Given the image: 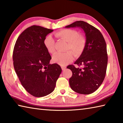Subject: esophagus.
I'll use <instances>...</instances> for the list:
<instances>
[{
	"instance_id": "34e87169",
	"label": "esophagus",
	"mask_w": 123,
	"mask_h": 123,
	"mask_svg": "<svg viewBox=\"0 0 123 123\" xmlns=\"http://www.w3.org/2000/svg\"><path fill=\"white\" fill-rule=\"evenodd\" d=\"M61 68H62V70H64L66 69V67H64V66H62L61 67Z\"/></svg>"
}]
</instances>
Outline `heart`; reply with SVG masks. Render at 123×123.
Here are the masks:
<instances>
[{
    "label": "heart",
    "instance_id": "1",
    "mask_svg": "<svg viewBox=\"0 0 123 123\" xmlns=\"http://www.w3.org/2000/svg\"><path fill=\"white\" fill-rule=\"evenodd\" d=\"M56 38L67 42V50H71L76 56L80 55L85 49L86 39L83 36L78 35L76 31L69 29L60 30L54 33ZM44 45L50 54L55 53V42L51 36H48L44 40ZM73 53L68 51L64 53H57L52 57L54 62L60 66H66L73 60Z\"/></svg>",
    "mask_w": 123,
    "mask_h": 123
}]
</instances>
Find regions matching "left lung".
Segmentation results:
<instances>
[{"label":"left lung","instance_id":"left-lung-1","mask_svg":"<svg viewBox=\"0 0 123 123\" xmlns=\"http://www.w3.org/2000/svg\"><path fill=\"white\" fill-rule=\"evenodd\" d=\"M80 28L85 33V49L74 62L81 68L69 65L72 71L69 84L74 92L82 94L94 92L101 85L106 74L108 56L107 45L103 35L94 26L83 21H78L65 26Z\"/></svg>","mask_w":123,"mask_h":123}]
</instances>
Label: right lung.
Masks as SVG:
<instances>
[{"label": "right lung", "instance_id": "obj_1", "mask_svg": "<svg viewBox=\"0 0 123 123\" xmlns=\"http://www.w3.org/2000/svg\"><path fill=\"white\" fill-rule=\"evenodd\" d=\"M53 30L32 25L23 31L14 46L13 60L22 85L35 97L49 95L54 90L62 69L49 64L51 56L44 45L46 36Z\"/></svg>", "mask_w": 123, "mask_h": 123}]
</instances>
